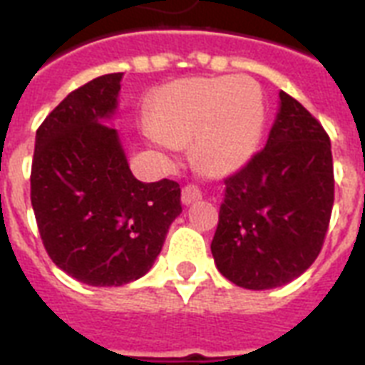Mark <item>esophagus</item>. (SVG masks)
Returning a JSON list of instances; mask_svg holds the SVG:
<instances>
[{
	"mask_svg": "<svg viewBox=\"0 0 365 365\" xmlns=\"http://www.w3.org/2000/svg\"><path fill=\"white\" fill-rule=\"evenodd\" d=\"M202 199V191L197 183H187L185 187L182 189V200L183 205H193L197 200Z\"/></svg>",
	"mask_w": 365,
	"mask_h": 365,
	"instance_id": "obj_1",
	"label": "esophagus"
}]
</instances>
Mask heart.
I'll return each instance as SVG.
<instances>
[{
    "instance_id": "obj_1",
    "label": "heart",
    "mask_w": 365,
    "mask_h": 365,
    "mask_svg": "<svg viewBox=\"0 0 365 365\" xmlns=\"http://www.w3.org/2000/svg\"><path fill=\"white\" fill-rule=\"evenodd\" d=\"M149 138L170 148L193 140V157L214 174L239 170L259 145L265 102L248 76L189 77L155 93Z\"/></svg>"
}]
</instances>
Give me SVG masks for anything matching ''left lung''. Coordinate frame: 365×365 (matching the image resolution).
I'll return each instance as SVG.
<instances>
[{
	"label": "left lung",
	"instance_id": "obj_1",
	"mask_svg": "<svg viewBox=\"0 0 365 365\" xmlns=\"http://www.w3.org/2000/svg\"><path fill=\"white\" fill-rule=\"evenodd\" d=\"M334 185L328 132L280 91L267 145L225 178L210 246L220 272L248 289L277 288L303 274L324 246Z\"/></svg>",
	"mask_w": 365,
	"mask_h": 365
}]
</instances>
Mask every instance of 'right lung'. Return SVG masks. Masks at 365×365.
<instances>
[{
    "label": "right lung",
    "mask_w": 365,
    "mask_h": 365,
    "mask_svg": "<svg viewBox=\"0 0 365 365\" xmlns=\"http://www.w3.org/2000/svg\"><path fill=\"white\" fill-rule=\"evenodd\" d=\"M123 73L71 91L36 132L31 206L56 267L88 286L143 277L180 216V185L132 176L113 126Z\"/></svg>",
    "instance_id": "1"
}]
</instances>
